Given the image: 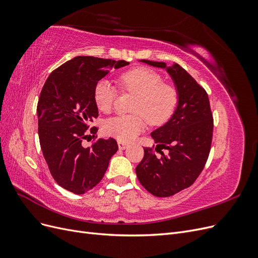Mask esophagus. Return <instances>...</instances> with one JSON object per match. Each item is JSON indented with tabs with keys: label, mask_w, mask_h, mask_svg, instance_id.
I'll return each instance as SVG.
<instances>
[{
	"label": "esophagus",
	"mask_w": 258,
	"mask_h": 258,
	"mask_svg": "<svg viewBox=\"0 0 258 258\" xmlns=\"http://www.w3.org/2000/svg\"><path fill=\"white\" fill-rule=\"evenodd\" d=\"M127 147H128L127 143H123V142L118 141V148H119V150H126Z\"/></svg>",
	"instance_id": "34e87169"
}]
</instances>
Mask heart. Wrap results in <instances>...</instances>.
<instances>
[{
	"mask_svg": "<svg viewBox=\"0 0 258 258\" xmlns=\"http://www.w3.org/2000/svg\"><path fill=\"white\" fill-rule=\"evenodd\" d=\"M120 88L135 92L138 98L134 115H118L103 122V132L120 142H130L144 130L146 120L151 124L166 122L173 114L177 92L172 86L163 84L159 73L148 68H136L118 77ZM117 90L106 80H101L93 89V100L98 110L108 113L113 107Z\"/></svg>",
	"mask_w": 258,
	"mask_h": 258,
	"instance_id": "heart-1",
	"label": "heart"
}]
</instances>
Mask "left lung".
Wrapping results in <instances>:
<instances>
[{"instance_id":"1","label":"left lung","mask_w":258,"mask_h":258,"mask_svg":"<svg viewBox=\"0 0 258 258\" xmlns=\"http://www.w3.org/2000/svg\"><path fill=\"white\" fill-rule=\"evenodd\" d=\"M140 61L166 69L177 92V105L171 118L151 134L157 145L144 148V157L136 168L147 191L156 197H169L189 187L204 170L212 143V112L207 91L181 66ZM155 151L161 156H156Z\"/></svg>"}]
</instances>
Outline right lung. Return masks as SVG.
<instances>
[{
  "mask_svg": "<svg viewBox=\"0 0 258 258\" xmlns=\"http://www.w3.org/2000/svg\"><path fill=\"white\" fill-rule=\"evenodd\" d=\"M124 60L75 57L54 70L46 80L37 103L38 138L50 173L64 189L82 195L92 189L118 150L114 139H99L84 147L88 123L98 117L93 100L97 83L110 69L128 66ZM98 129L90 132L96 135Z\"/></svg>",
  "mask_w": 258,
  "mask_h": 258,
  "instance_id": "add662e5",
  "label": "right lung"
}]
</instances>
